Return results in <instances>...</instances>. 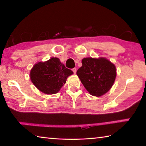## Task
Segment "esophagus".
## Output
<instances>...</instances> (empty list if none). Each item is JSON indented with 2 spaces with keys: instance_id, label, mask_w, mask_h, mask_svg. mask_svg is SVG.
I'll return each mask as SVG.
<instances>
[{
  "instance_id": "esophagus-1",
  "label": "esophagus",
  "mask_w": 146,
  "mask_h": 146,
  "mask_svg": "<svg viewBox=\"0 0 146 146\" xmlns=\"http://www.w3.org/2000/svg\"><path fill=\"white\" fill-rule=\"evenodd\" d=\"M72 71H73V73L75 74V73H76V68H75L72 69Z\"/></svg>"
}]
</instances>
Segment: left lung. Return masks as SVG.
Masks as SVG:
<instances>
[{"instance_id": "8db88e82", "label": "left lung", "mask_w": 146, "mask_h": 146, "mask_svg": "<svg viewBox=\"0 0 146 146\" xmlns=\"http://www.w3.org/2000/svg\"><path fill=\"white\" fill-rule=\"evenodd\" d=\"M82 64L76 75L90 95L100 97L108 92L117 76L115 64L104 57L84 58Z\"/></svg>"}]
</instances>
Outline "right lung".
<instances>
[{"label":"right lung","mask_w":146,"mask_h":146,"mask_svg":"<svg viewBox=\"0 0 146 146\" xmlns=\"http://www.w3.org/2000/svg\"><path fill=\"white\" fill-rule=\"evenodd\" d=\"M73 73L58 58L51 57L48 60L35 64L29 76L32 83L39 91L47 95H53L60 90L68 76Z\"/></svg>","instance_id":"obj_1"}]
</instances>
